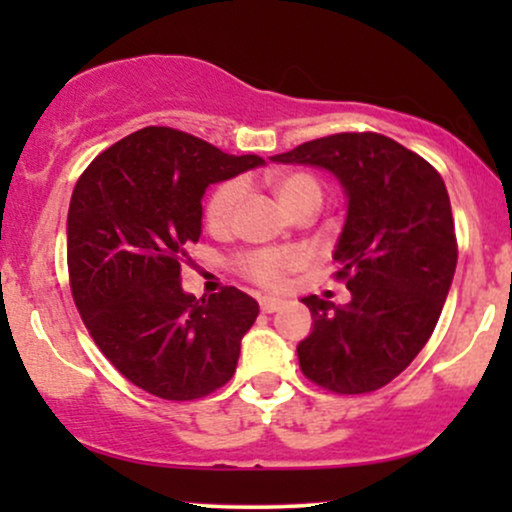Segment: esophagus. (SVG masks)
<instances>
[{
  "mask_svg": "<svg viewBox=\"0 0 512 512\" xmlns=\"http://www.w3.org/2000/svg\"><path fill=\"white\" fill-rule=\"evenodd\" d=\"M260 308H262V313H276V310L281 308V301L279 298L264 296V298H260Z\"/></svg>",
  "mask_w": 512,
  "mask_h": 512,
  "instance_id": "obj_1",
  "label": "esophagus"
}]
</instances>
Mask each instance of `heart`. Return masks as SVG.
I'll use <instances>...</instances> for the list:
<instances>
[{
  "instance_id": "heart-1",
  "label": "heart",
  "mask_w": 512,
  "mask_h": 512,
  "mask_svg": "<svg viewBox=\"0 0 512 512\" xmlns=\"http://www.w3.org/2000/svg\"><path fill=\"white\" fill-rule=\"evenodd\" d=\"M272 190L279 204L289 214L298 216L305 211H315L322 202V185L315 175L303 170H289V173H276L272 178ZM240 195H243V182L226 180L211 192L204 204V223L211 233H223L231 228L236 216ZM310 257L301 248L284 250H252L238 257L236 267L245 279L262 289H281L286 276L298 269L308 267Z\"/></svg>"
}]
</instances>
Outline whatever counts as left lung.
Returning <instances> with one entry per match:
<instances>
[{"label":"left lung","instance_id":"1","mask_svg":"<svg viewBox=\"0 0 512 512\" xmlns=\"http://www.w3.org/2000/svg\"><path fill=\"white\" fill-rule=\"evenodd\" d=\"M272 161L330 170L349 197L334 279L351 301L303 298L313 315V332L298 344L303 375L337 395L380 390L426 346L455 276L445 182L419 154L378 132L313 139Z\"/></svg>","mask_w":512,"mask_h":512}]
</instances>
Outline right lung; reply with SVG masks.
Returning <instances> with one entry per match:
<instances>
[{
	"label": "right lung",
	"instance_id": "add662e5",
	"mask_svg": "<svg viewBox=\"0 0 512 512\" xmlns=\"http://www.w3.org/2000/svg\"><path fill=\"white\" fill-rule=\"evenodd\" d=\"M173 127H144L76 180L67 216L69 286L103 356L149 395L207 397L233 378L260 305L236 286L197 298L180 286L202 236L211 182L262 166Z\"/></svg>",
	"mask_w": 512,
	"mask_h": 512
}]
</instances>
